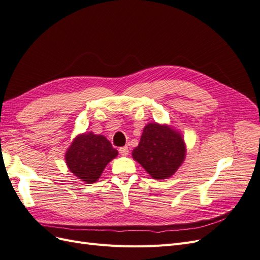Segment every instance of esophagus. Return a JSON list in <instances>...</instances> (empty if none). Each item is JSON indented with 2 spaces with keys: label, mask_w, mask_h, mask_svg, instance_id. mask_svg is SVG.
Masks as SVG:
<instances>
[{
  "label": "esophagus",
  "mask_w": 260,
  "mask_h": 260,
  "mask_svg": "<svg viewBox=\"0 0 260 260\" xmlns=\"http://www.w3.org/2000/svg\"><path fill=\"white\" fill-rule=\"evenodd\" d=\"M120 154L121 155H123V156H126V155H128V147H122V148H120Z\"/></svg>",
  "instance_id": "34e87169"
}]
</instances>
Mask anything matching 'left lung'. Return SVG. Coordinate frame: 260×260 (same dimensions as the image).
<instances>
[{
	"instance_id": "1",
	"label": "left lung",
	"mask_w": 260,
	"mask_h": 260,
	"mask_svg": "<svg viewBox=\"0 0 260 260\" xmlns=\"http://www.w3.org/2000/svg\"><path fill=\"white\" fill-rule=\"evenodd\" d=\"M187 147L182 134L169 124L148 123L132 156L153 179L173 176L186 158Z\"/></svg>"
}]
</instances>
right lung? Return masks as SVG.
I'll return each instance as SVG.
<instances>
[{
  "mask_svg": "<svg viewBox=\"0 0 260 260\" xmlns=\"http://www.w3.org/2000/svg\"><path fill=\"white\" fill-rule=\"evenodd\" d=\"M119 152L104 135L93 132L79 134L64 154L69 171L85 183L96 182L109 162Z\"/></svg>",
  "mask_w": 260,
  "mask_h": 260,
  "instance_id": "right-lung-1",
  "label": "right lung"
}]
</instances>
